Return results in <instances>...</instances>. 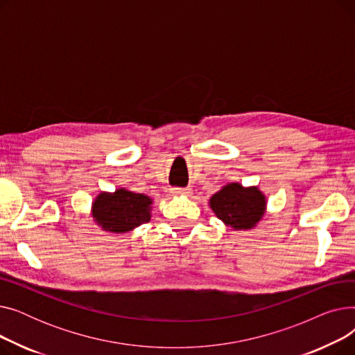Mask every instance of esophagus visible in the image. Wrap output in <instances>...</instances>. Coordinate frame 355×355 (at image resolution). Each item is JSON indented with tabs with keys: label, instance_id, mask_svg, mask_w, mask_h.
<instances>
[{
	"label": "esophagus",
	"instance_id": "34e87169",
	"mask_svg": "<svg viewBox=\"0 0 355 355\" xmlns=\"http://www.w3.org/2000/svg\"><path fill=\"white\" fill-rule=\"evenodd\" d=\"M171 194L173 196H190L191 190L190 189H173Z\"/></svg>",
	"mask_w": 355,
	"mask_h": 355
}]
</instances>
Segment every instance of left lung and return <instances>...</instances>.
I'll return each mask as SVG.
<instances>
[{
    "label": "left lung",
    "instance_id": "8db88e82",
    "mask_svg": "<svg viewBox=\"0 0 355 355\" xmlns=\"http://www.w3.org/2000/svg\"><path fill=\"white\" fill-rule=\"evenodd\" d=\"M214 214L233 230H250L266 211V197L257 187L230 182L210 198Z\"/></svg>",
    "mask_w": 355,
    "mask_h": 355
}]
</instances>
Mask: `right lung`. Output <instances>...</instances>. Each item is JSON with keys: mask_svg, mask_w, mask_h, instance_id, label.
I'll list each match as a JSON object with an SVG mask.
<instances>
[{"mask_svg": "<svg viewBox=\"0 0 355 355\" xmlns=\"http://www.w3.org/2000/svg\"><path fill=\"white\" fill-rule=\"evenodd\" d=\"M153 200L145 194L118 189L101 193L92 204V217L105 232L126 233L151 220Z\"/></svg>", "mask_w": 355, "mask_h": 355, "instance_id": "add662e5", "label": "right lung"}]
</instances>
